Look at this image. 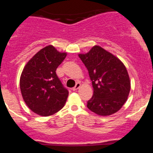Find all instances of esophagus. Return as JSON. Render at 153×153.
Instances as JSON below:
<instances>
[{"label":"esophagus","mask_w":153,"mask_h":153,"mask_svg":"<svg viewBox=\"0 0 153 153\" xmlns=\"http://www.w3.org/2000/svg\"><path fill=\"white\" fill-rule=\"evenodd\" d=\"M79 87H80V83H76V86H74V87H73L72 90H74V91H75V90H78V89H79Z\"/></svg>","instance_id":"34e87169"}]
</instances>
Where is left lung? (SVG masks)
<instances>
[{
  "label": "left lung",
  "instance_id": "8db88e82",
  "mask_svg": "<svg viewBox=\"0 0 153 153\" xmlns=\"http://www.w3.org/2000/svg\"><path fill=\"white\" fill-rule=\"evenodd\" d=\"M88 70L93 95L87 108L100 116H109L119 111L127 100L130 80L121 60L100 46L87 53L79 54Z\"/></svg>",
  "mask_w": 153,
  "mask_h": 153
}]
</instances>
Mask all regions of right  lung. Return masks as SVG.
<instances>
[{"instance_id":"obj_1","label":"right lung","mask_w":153,"mask_h":153,"mask_svg":"<svg viewBox=\"0 0 153 153\" xmlns=\"http://www.w3.org/2000/svg\"><path fill=\"white\" fill-rule=\"evenodd\" d=\"M66 56L67 53L49 45L36 53L24 67L20 87L24 102L33 113L48 117L64 106L69 92L56 70Z\"/></svg>"}]
</instances>
